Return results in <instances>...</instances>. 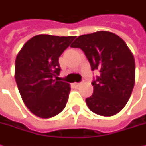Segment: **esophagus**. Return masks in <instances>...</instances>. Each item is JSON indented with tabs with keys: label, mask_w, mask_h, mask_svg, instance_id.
<instances>
[{
	"label": "esophagus",
	"mask_w": 146,
	"mask_h": 146,
	"mask_svg": "<svg viewBox=\"0 0 146 146\" xmlns=\"http://www.w3.org/2000/svg\"><path fill=\"white\" fill-rule=\"evenodd\" d=\"M74 86L76 88H78V87H80V85H81V83H75L74 84H73Z\"/></svg>",
	"instance_id": "esophagus-1"
}]
</instances>
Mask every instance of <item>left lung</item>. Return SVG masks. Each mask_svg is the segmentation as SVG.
Instances as JSON below:
<instances>
[{"label": "left lung", "instance_id": "left-lung-1", "mask_svg": "<svg viewBox=\"0 0 146 146\" xmlns=\"http://www.w3.org/2000/svg\"><path fill=\"white\" fill-rule=\"evenodd\" d=\"M70 47L81 48L91 69L100 72L92 82L93 95L85 100L89 110L102 116L119 113L135 84V60L126 43L115 33L99 31L79 36Z\"/></svg>", "mask_w": 146, "mask_h": 146}]
</instances>
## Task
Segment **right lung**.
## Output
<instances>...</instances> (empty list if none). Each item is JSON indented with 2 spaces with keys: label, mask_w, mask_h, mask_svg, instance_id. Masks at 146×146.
Returning <instances> with one entry per match:
<instances>
[{
  "label": "right lung",
  "mask_w": 146,
  "mask_h": 146,
  "mask_svg": "<svg viewBox=\"0 0 146 146\" xmlns=\"http://www.w3.org/2000/svg\"><path fill=\"white\" fill-rule=\"evenodd\" d=\"M76 36L37 35L23 46L15 60L14 77L20 95L32 114L42 119L64 109L70 84L58 81V59Z\"/></svg>",
  "instance_id": "add662e5"
}]
</instances>
